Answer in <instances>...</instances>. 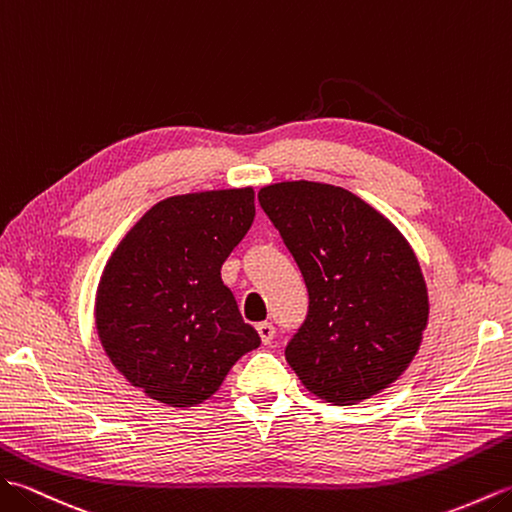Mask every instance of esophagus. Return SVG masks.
Returning <instances> with one entry per match:
<instances>
[{
  "label": "esophagus",
  "mask_w": 512,
  "mask_h": 512,
  "mask_svg": "<svg viewBox=\"0 0 512 512\" xmlns=\"http://www.w3.org/2000/svg\"><path fill=\"white\" fill-rule=\"evenodd\" d=\"M256 331H258V335H260V342H263L265 346L274 342L276 328H274V324H271V322H260V324L256 326Z\"/></svg>",
  "instance_id": "1"
}]
</instances>
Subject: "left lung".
<instances>
[{
    "instance_id": "obj_1",
    "label": "left lung",
    "mask_w": 512,
    "mask_h": 512,
    "mask_svg": "<svg viewBox=\"0 0 512 512\" xmlns=\"http://www.w3.org/2000/svg\"><path fill=\"white\" fill-rule=\"evenodd\" d=\"M258 201L298 263L309 313L285 357L304 388L355 405L401 377L423 342L429 300L407 238L352 192L280 181Z\"/></svg>"
}]
</instances>
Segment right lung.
<instances>
[{
	"instance_id": "obj_1",
	"label": "right lung",
	"mask_w": 512,
	"mask_h": 512,
	"mask_svg": "<svg viewBox=\"0 0 512 512\" xmlns=\"http://www.w3.org/2000/svg\"><path fill=\"white\" fill-rule=\"evenodd\" d=\"M254 188L206 190L155 203L113 249L96 291V331L133 388L195 407L260 346L221 265L254 221Z\"/></svg>"
}]
</instances>
